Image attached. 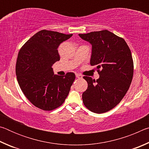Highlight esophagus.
Masks as SVG:
<instances>
[{
    "instance_id": "obj_1",
    "label": "esophagus",
    "mask_w": 149,
    "mask_h": 149,
    "mask_svg": "<svg viewBox=\"0 0 149 149\" xmlns=\"http://www.w3.org/2000/svg\"><path fill=\"white\" fill-rule=\"evenodd\" d=\"M75 76H76L77 78H82L83 77L82 75L79 74H75Z\"/></svg>"
}]
</instances>
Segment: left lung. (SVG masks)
I'll return each instance as SVG.
<instances>
[{
	"instance_id": "1",
	"label": "left lung",
	"mask_w": 149,
	"mask_h": 149,
	"mask_svg": "<svg viewBox=\"0 0 149 149\" xmlns=\"http://www.w3.org/2000/svg\"><path fill=\"white\" fill-rule=\"evenodd\" d=\"M79 35L92 45L91 65H95L100 75L97 80L84 77L88 87L83 102L93 112H107L119 104L129 89L134 69L132 52L122 37L108 30Z\"/></svg>"
}]
</instances>
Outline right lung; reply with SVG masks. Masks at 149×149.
<instances>
[{
	"mask_svg": "<svg viewBox=\"0 0 149 149\" xmlns=\"http://www.w3.org/2000/svg\"><path fill=\"white\" fill-rule=\"evenodd\" d=\"M72 34L41 30L20 49L16 74L20 89L35 107L53 110L60 107L69 94L75 79V74L64 76L54 75L52 66L60 60L58 48Z\"/></svg>",
	"mask_w": 149,
	"mask_h": 149,
	"instance_id": "obj_1",
	"label": "right lung"
}]
</instances>
